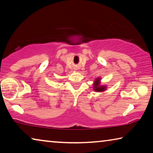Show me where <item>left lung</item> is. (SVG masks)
Returning a JSON list of instances; mask_svg holds the SVG:
<instances>
[{"instance_id":"obj_1","label":"left lung","mask_w":153,"mask_h":153,"mask_svg":"<svg viewBox=\"0 0 153 153\" xmlns=\"http://www.w3.org/2000/svg\"><path fill=\"white\" fill-rule=\"evenodd\" d=\"M99 79H97L95 80V84L94 85V90L97 92H102L103 90H105V86H99V84H98V82H99Z\"/></svg>"}]
</instances>
